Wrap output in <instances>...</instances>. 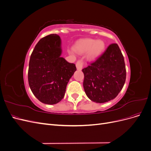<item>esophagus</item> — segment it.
Instances as JSON below:
<instances>
[{"label": "esophagus", "mask_w": 151, "mask_h": 151, "mask_svg": "<svg viewBox=\"0 0 151 151\" xmlns=\"http://www.w3.org/2000/svg\"><path fill=\"white\" fill-rule=\"evenodd\" d=\"M83 64H84V62L83 60H78L76 63V67H77V69L78 70H81L83 69Z\"/></svg>", "instance_id": "obj_1"}]
</instances>
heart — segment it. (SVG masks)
<instances>
[{
	"mask_svg": "<svg viewBox=\"0 0 151 151\" xmlns=\"http://www.w3.org/2000/svg\"><path fill=\"white\" fill-rule=\"evenodd\" d=\"M104 48L105 43L103 40L87 38L77 42L73 47V50L80 54L87 52V58L89 60H93L102 53Z\"/></svg>",
	"mask_w": 151,
	"mask_h": 151,
	"instance_id": "b5f03b06",
	"label": "heart"
}]
</instances>
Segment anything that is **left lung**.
Instances as JSON below:
<instances>
[{"label": "left lung", "mask_w": 151, "mask_h": 151, "mask_svg": "<svg viewBox=\"0 0 151 151\" xmlns=\"http://www.w3.org/2000/svg\"><path fill=\"white\" fill-rule=\"evenodd\" d=\"M84 91L91 101L98 103L115 99L125 83V64L116 43L108 47L96 60L83 68Z\"/></svg>", "instance_id": "obj_1"}]
</instances>
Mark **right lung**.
<instances>
[{
  "label": "right lung",
  "instance_id": "1",
  "mask_svg": "<svg viewBox=\"0 0 151 151\" xmlns=\"http://www.w3.org/2000/svg\"><path fill=\"white\" fill-rule=\"evenodd\" d=\"M61 45L60 36L49 35L39 41L30 57L29 85L35 96L45 104H55L61 101L76 70L74 63L60 57Z\"/></svg>",
  "mask_w": 151,
  "mask_h": 151
}]
</instances>
